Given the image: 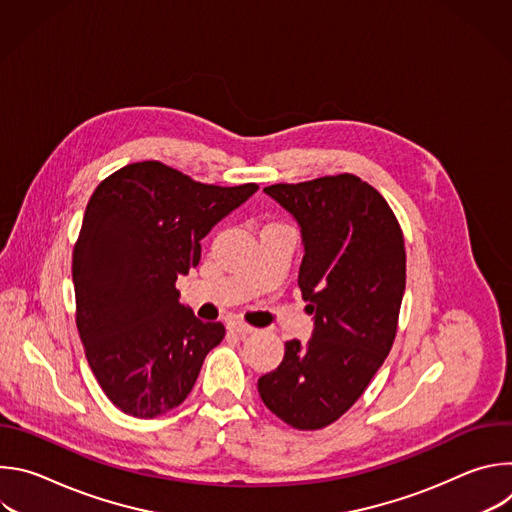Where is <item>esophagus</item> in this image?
I'll list each match as a JSON object with an SVG mask.
<instances>
[{
    "mask_svg": "<svg viewBox=\"0 0 512 512\" xmlns=\"http://www.w3.org/2000/svg\"><path fill=\"white\" fill-rule=\"evenodd\" d=\"M227 328H229V332H235V334H239V336H247V334L253 332V328L247 326V324L241 322V320H231V322L227 324Z\"/></svg>",
    "mask_w": 512,
    "mask_h": 512,
    "instance_id": "obj_1",
    "label": "esophagus"
}]
</instances>
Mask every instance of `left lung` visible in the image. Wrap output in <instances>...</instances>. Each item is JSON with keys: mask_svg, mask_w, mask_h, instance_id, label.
<instances>
[{"mask_svg": "<svg viewBox=\"0 0 512 512\" xmlns=\"http://www.w3.org/2000/svg\"><path fill=\"white\" fill-rule=\"evenodd\" d=\"M302 229L298 285L312 338L285 342L257 383L265 407L296 429H322L369 387L397 336L405 241L387 200L354 174L263 188Z\"/></svg>", "mask_w": 512, "mask_h": 512, "instance_id": "1", "label": "left lung"}]
</instances>
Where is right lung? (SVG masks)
<instances>
[{
  "mask_svg": "<svg viewBox=\"0 0 512 512\" xmlns=\"http://www.w3.org/2000/svg\"><path fill=\"white\" fill-rule=\"evenodd\" d=\"M257 184L214 186L162 164L137 162L93 192L72 251L77 328L109 401L152 419L192 391L225 326L178 302V275L200 261V241Z\"/></svg>",
  "mask_w": 512,
  "mask_h": 512,
  "instance_id": "add662e5",
  "label": "right lung"
}]
</instances>
